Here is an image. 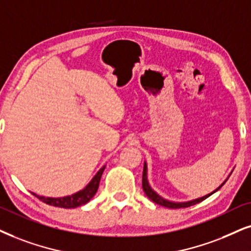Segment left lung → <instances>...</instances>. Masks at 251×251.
Wrapping results in <instances>:
<instances>
[{
	"label": "left lung",
	"instance_id": "obj_1",
	"mask_svg": "<svg viewBox=\"0 0 251 251\" xmlns=\"http://www.w3.org/2000/svg\"><path fill=\"white\" fill-rule=\"evenodd\" d=\"M226 180H225V182L221 184V185L219 186L218 189H215L214 191H212L211 193H208V195H206L204 197H201V198H197V199H193V201H183V202L170 201H167V199L162 198V197H161L160 195H157V193L155 192L154 190L151 188V185H149V183H148V178H147V163L145 162V164H144V173H142V189H144L146 196H147L151 201L156 202V204H158V205L164 206V207H168V208H183V207H189V206L196 205V204H198V202L205 201L206 198H208V197H210L211 195H213L214 192H217L218 190H220L221 186H223L224 184L226 183Z\"/></svg>",
	"mask_w": 251,
	"mask_h": 251
}]
</instances>
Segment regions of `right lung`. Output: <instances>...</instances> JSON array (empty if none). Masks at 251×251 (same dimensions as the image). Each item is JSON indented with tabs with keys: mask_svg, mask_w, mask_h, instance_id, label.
<instances>
[{
	"mask_svg": "<svg viewBox=\"0 0 251 251\" xmlns=\"http://www.w3.org/2000/svg\"><path fill=\"white\" fill-rule=\"evenodd\" d=\"M105 169V166L100 168L98 170V173L94 176V178L89 182V184L85 186L84 189L80 190L78 192L74 193V195L66 196V197H59V198H52V197H44L32 193L33 196H36L38 199L41 201L46 202L50 206H55V207H62V208H75L78 206L87 204L88 201H90V199L96 195L98 186H100V177L103 175V171Z\"/></svg>",
	"mask_w": 251,
	"mask_h": 251,
	"instance_id": "add662e5",
	"label": "right lung"
}]
</instances>
